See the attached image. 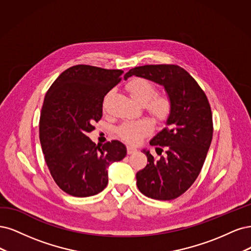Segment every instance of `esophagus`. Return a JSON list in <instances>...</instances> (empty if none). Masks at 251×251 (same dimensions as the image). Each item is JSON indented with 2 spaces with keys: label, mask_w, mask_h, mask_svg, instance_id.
Returning a JSON list of instances; mask_svg holds the SVG:
<instances>
[{
  "label": "esophagus",
  "mask_w": 251,
  "mask_h": 251,
  "mask_svg": "<svg viewBox=\"0 0 251 251\" xmlns=\"http://www.w3.org/2000/svg\"><path fill=\"white\" fill-rule=\"evenodd\" d=\"M136 151H137L136 148H134L132 146H128L127 147V153H128V154H132V153H135Z\"/></svg>",
  "instance_id": "34e87169"
}]
</instances>
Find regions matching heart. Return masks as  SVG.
I'll return each instance as SVG.
<instances>
[{"mask_svg": "<svg viewBox=\"0 0 251 251\" xmlns=\"http://www.w3.org/2000/svg\"><path fill=\"white\" fill-rule=\"evenodd\" d=\"M131 98L141 105H147L149 111L158 120L166 119L171 110V102L165 96L156 94V87L144 78H134L127 85ZM152 130V123L147 119L124 123L119 128V134L128 143H137L143 136Z\"/></svg>", "mask_w": 251, "mask_h": 251, "instance_id": "b5f03b06", "label": "heart"}]
</instances>
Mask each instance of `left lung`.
Returning a JSON list of instances; mask_svg holds the SVG:
<instances>
[{"instance_id":"1","label":"left lung","mask_w":251,"mask_h":251,"mask_svg":"<svg viewBox=\"0 0 251 251\" xmlns=\"http://www.w3.org/2000/svg\"><path fill=\"white\" fill-rule=\"evenodd\" d=\"M136 76L164 86L171 102L166 127L150 141L160 155L147 149L149 164L136 173L137 188L145 196L172 200L187 191L198 177L213 139L212 110L204 92L189 73L174 64L143 66L129 70L124 79ZM166 148L165 157L161 155Z\"/></svg>"}]
</instances>
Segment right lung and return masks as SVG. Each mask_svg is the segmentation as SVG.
<instances>
[{
    "label": "right lung",
    "mask_w": 251,
    "mask_h": 251,
    "mask_svg": "<svg viewBox=\"0 0 251 251\" xmlns=\"http://www.w3.org/2000/svg\"><path fill=\"white\" fill-rule=\"evenodd\" d=\"M123 73L78 64L62 72L46 94L39 140L53 179L69 195L88 197L102 192L109 165L127 154L123 143L100 146L87 136L102 117L105 95Z\"/></svg>",
    "instance_id": "1"
}]
</instances>
